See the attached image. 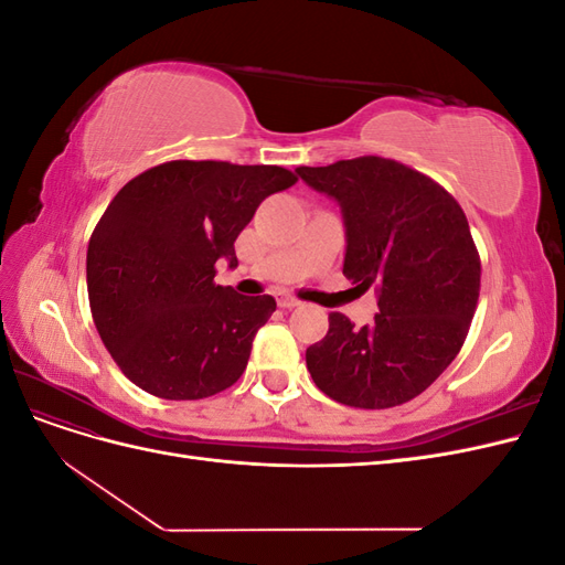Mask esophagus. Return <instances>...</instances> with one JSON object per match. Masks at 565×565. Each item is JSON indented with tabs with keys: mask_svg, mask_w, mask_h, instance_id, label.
Here are the masks:
<instances>
[{
	"mask_svg": "<svg viewBox=\"0 0 565 565\" xmlns=\"http://www.w3.org/2000/svg\"><path fill=\"white\" fill-rule=\"evenodd\" d=\"M278 306H280V309H297V306H301V301L292 295H280Z\"/></svg>",
	"mask_w": 565,
	"mask_h": 565,
	"instance_id": "obj_1",
	"label": "esophagus"
}]
</instances>
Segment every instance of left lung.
<instances>
[{"label":"left lung","mask_w":565,"mask_h":565,"mask_svg":"<svg viewBox=\"0 0 565 565\" xmlns=\"http://www.w3.org/2000/svg\"><path fill=\"white\" fill-rule=\"evenodd\" d=\"M297 174L341 204L344 276L380 297V313L361 330L330 313L328 334L306 349L316 386L361 409L417 398L455 361L476 313L481 256L467 214L440 183L380 156Z\"/></svg>","instance_id":"obj_1"}]
</instances>
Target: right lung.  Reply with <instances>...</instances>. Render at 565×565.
Returning a JSON list of instances; mask_svg holds the SVG:
<instances>
[{
	"label": "right lung",
	"instance_id": "1",
	"mask_svg": "<svg viewBox=\"0 0 565 565\" xmlns=\"http://www.w3.org/2000/svg\"><path fill=\"white\" fill-rule=\"evenodd\" d=\"M299 179L278 164L172 160L122 185L92 233L87 292L96 330L136 386L200 401L233 386L276 311L270 295L216 285L256 207Z\"/></svg>",
	"mask_w": 565,
	"mask_h": 565
}]
</instances>
